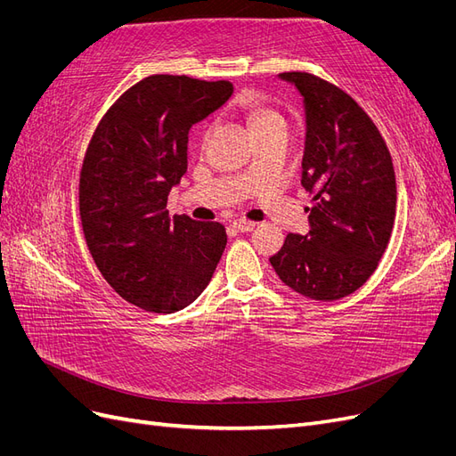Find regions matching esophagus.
Segmentation results:
<instances>
[{"instance_id":"34e87169","label":"esophagus","mask_w":456,"mask_h":456,"mask_svg":"<svg viewBox=\"0 0 456 456\" xmlns=\"http://www.w3.org/2000/svg\"><path fill=\"white\" fill-rule=\"evenodd\" d=\"M255 226H256L255 223H249V220H243V218H238L232 223V228L236 232H251Z\"/></svg>"}]
</instances>
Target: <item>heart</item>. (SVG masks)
<instances>
[{
  "label": "heart",
  "instance_id": "obj_1",
  "mask_svg": "<svg viewBox=\"0 0 456 456\" xmlns=\"http://www.w3.org/2000/svg\"><path fill=\"white\" fill-rule=\"evenodd\" d=\"M240 112L243 114L247 123H249L251 133L255 134L256 141L275 131H287V121L278 110L262 104L256 99H243L240 102Z\"/></svg>",
  "mask_w": 456,
  "mask_h": 456
}]
</instances>
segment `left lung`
<instances>
[{"label":"left lung","mask_w":456,"mask_h":456,"mask_svg":"<svg viewBox=\"0 0 456 456\" xmlns=\"http://www.w3.org/2000/svg\"><path fill=\"white\" fill-rule=\"evenodd\" d=\"M305 106L300 184L314 194L310 232L270 256L280 280L312 300L357 291L377 270L395 218V176L379 129L352 96L306 72L278 76Z\"/></svg>","instance_id":"1"}]
</instances>
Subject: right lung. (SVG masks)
<instances>
[{
	"mask_svg": "<svg viewBox=\"0 0 456 456\" xmlns=\"http://www.w3.org/2000/svg\"><path fill=\"white\" fill-rule=\"evenodd\" d=\"M230 81L158 74L123 93L101 119L79 176V216L96 268L131 305L173 314L209 285L224 226L169 216L186 173L188 131L223 106Z\"/></svg>",
	"mask_w": 456,
	"mask_h": 456,
	"instance_id": "1",
	"label": "right lung"
}]
</instances>
